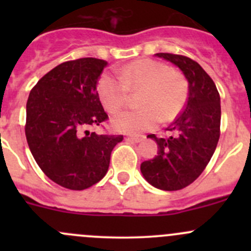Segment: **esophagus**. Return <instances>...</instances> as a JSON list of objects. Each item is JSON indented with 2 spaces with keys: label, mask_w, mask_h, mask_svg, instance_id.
I'll return each instance as SVG.
<instances>
[{
  "label": "esophagus",
  "mask_w": 251,
  "mask_h": 251,
  "mask_svg": "<svg viewBox=\"0 0 251 251\" xmlns=\"http://www.w3.org/2000/svg\"><path fill=\"white\" fill-rule=\"evenodd\" d=\"M127 140L131 142H135V143H138V142L144 140V136H128Z\"/></svg>",
  "instance_id": "1"
}]
</instances>
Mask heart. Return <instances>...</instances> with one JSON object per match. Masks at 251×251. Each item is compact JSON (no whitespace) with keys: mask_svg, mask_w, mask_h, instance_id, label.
I'll return each mask as SVG.
<instances>
[{"mask_svg":"<svg viewBox=\"0 0 251 251\" xmlns=\"http://www.w3.org/2000/svg\"><path fill=\"white\" fill-rule=\"evenodd\" d=\"M130 91H141L138 105L142 108L120 111L111 124L120 132H143L155 127L159 120L170 123L177 118L187 102L188 82L168 64L148 58L121 68L120 75L104 73L98 80V96L110 113L126 104Z\"/></svg>","mask_w":251,"mask_h":251,"instance_id":"heart-1","label":"heart"}]
</instances>
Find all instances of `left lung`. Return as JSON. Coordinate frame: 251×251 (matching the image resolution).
Returning <instances> with one entry per match:
<instances>
[{
	"label": "left lung",
	"instance_id": "8db88e82",
	"mask_svg": "<svg viewBox=\"0 0 251 251\" xmlns=\"http://www.w3.org/2000/svg\"><path fill=\"white\" fill-rule=\"evenodd\" d=\"M178 67L188 81V100L183 111L166 128L170 136L158 138V154L141 164L144 178L155 188L178 191L196 181L209 164L220 138L221 104L212 78L188 57L156 53Z\"/></svg>",
	"mask_w": 251,
	"mask_h": 251
}]
</instances>
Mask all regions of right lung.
<instances>
[{"instance_id":"right-lung-1","label":"right lung","mask_w":251,"mask_h":251,"mask_svg":"<svg viewBox=\"0 0 251 251\" xmlns=\"http://www.w3.org/2000/svg\"><path fill=\"white\" fill-rule=\"evenodd\" d=\"M108 63L80 58L53 68L30 91L25 136L45 175L64 188L82 191L107 174L119 135L87 130L108 119L97 82Z\"/></svg>"}]
</instances>
